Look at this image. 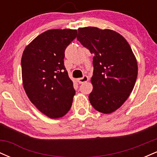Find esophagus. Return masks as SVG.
Returning <instances> with one entry per match:
<instances>
[{"label": "esophagus", "instance_id": "esophagus-1", "mask_svg": "<svg viewBox=\"0 0 157 157\" xmlns=\"http://www.w3.org/2000/svg\"><path fill=\"white\" fill-rule=\"evenodd\" d=\"M88 80H89V77L86 76V75H84V76L82 77H81V78L77 79V82H78L80 84L87 82Z\"/></svg>", "mask_w": 157, "mask_h": 157}]
</instances>
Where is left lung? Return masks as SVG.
Instances as JSON below:
<instances>
[{
    "label": "left lung",
    "instance_id": "obj_1",
    "mask_svg": "<svg viewBox=\"0 0 157 157\" xmlns=\"http://www.w3.org/2000/svg\"><path fill=\"white\" fill-rule=\"evenodd\" d=\"M77 39L94 55L89 101L97 111L112 113L126 101L137 77V62L130 45L115 31L91 26L79 28Z\"/></svg>",
    "mask_w": 157,
    "mask_h": 157
}]
</instances>
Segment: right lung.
Here are the masks:
<instances>
[{
	"label": "right lung",
	"instance_id": "obj_1",
	"mask_svg": "<svg viewBox=\"0 0 157 157\" xmlns=\"http://www.w3.org/2000/svg\"><path fill=\"white\" fill-rule=\"evenodd\" d=\"M77 35L76 29L47 30L23 51V88L36 108L52 119L63 117L72 105L75 90L63 60L65 49Z\"/></svg>",
	"mask_w": 157,
	"mask_h": 157
}]
</instances>
